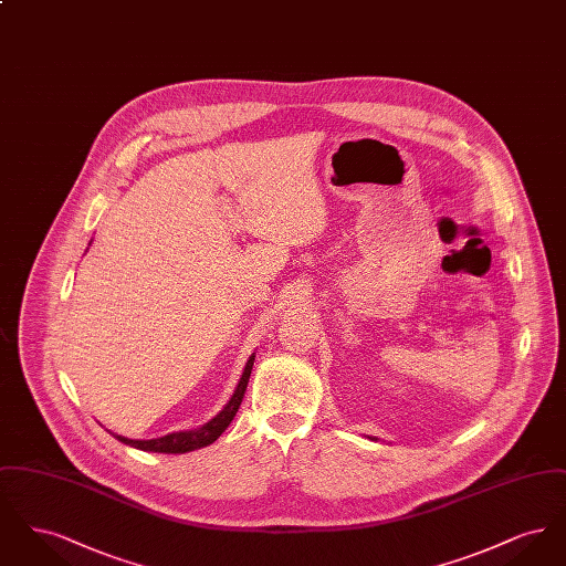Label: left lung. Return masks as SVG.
<instances>
[{"label": "left lung", "mask_w": 566, "mask_h": 566, "mask_svg": "<svg viewBox=\"0 0 566 566\" xmlns=\"http://www.w3.org/2000/svg\"><path fill=\"white\" fill-rule=\"evenodd\" d=\"M369 439H374V441H377L376 437H369Z\"/></svg>", "instance_id": "1"}]
</instances>
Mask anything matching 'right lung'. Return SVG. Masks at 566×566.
Instances as JSON below:
<instances>
[{
	"label": "right lung",
	"instance_id": "right-lung-1",
	"mask_svg": "<svg viewBox=\"0 0 566 566\" xmlns=\"http://www.w3.org/2000/svg\"><path fill=\"white\" fill-rule=\"evenodd\" d=\"M252 365H254V352L250 354L245 367H243L242 377L229 399V403L224 405L220 409V413H216L214 418L210 422H206L203 427L199 429H192V431H178L169 432V434H163L157 439H129V437H123V434H116L112 432L118 441H123L125 446H132L137 448L142 452H159V454H187L192 450H199V448H206L210 443H214L216 439L224 432V429L231 424V420L235 418L240 405H242L243 392H245V386H248V379L252 374Z\"/></svg>",
	"mask_w": 566,
	"mask_h": 566
}]
</instances>
